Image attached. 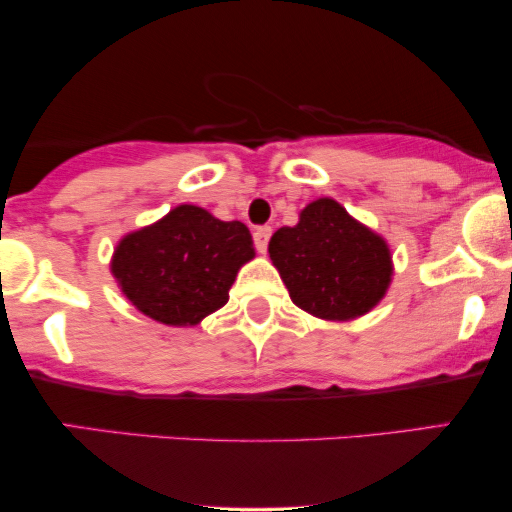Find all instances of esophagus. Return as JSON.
Segmentation results:
<instances>
[{"mask_svg": "<svg viewBox=\"0 0 512 512\" xmlns=\"http://www.w3.org/2000/svg\"><path fill=\"white\" fill-rule=\"evenodd\" d=\"M269 238H272V228L269 226H257L255 233H252V240H255V248L260 252H267Z\"/></svg>", "mask_w": 512, "mask_h": 512, "instance_id": "34e87169", "label": "esophagus"}]
</instances>
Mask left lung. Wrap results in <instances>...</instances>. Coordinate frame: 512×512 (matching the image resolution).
Returning <instances> with one entry per match:
<instances>
[{"instance_id": "obj_1", "label": "left lung", "mask_w": 512, "mask_h": 512, "mask_svg": "<svg viewBox=\"0 0 512 512\" xmlns=\"http://www.w3.org/2000/svg\"><path fill=\"white\" fill-rule=\"evenodd\" d=\"M269 257L291 301L325 320L368 313L385 296L392 276L385 240L327 197L308 204L296 226L274 233Z\"/></svg>"}]
</instances>
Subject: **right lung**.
Returning a JSON list of instances; mask_svg holds the SVG:
<instances>
[{"label": "right lung", "mask_w": 512, "mask_h": 512, "mask_svg": "<svg viewBox=\"0 0 512 512\" xmlns=\"http://www.w3.org/2000/svg\"><path fill=\"white\" fill-rule=\"evenodd\" d=\"M255 257L248 226L182 204L117 245L113 274L125 296L163 325H197L228 301L238 269Z\"/></svg>", "instance_id": "1"}]
</instances>
